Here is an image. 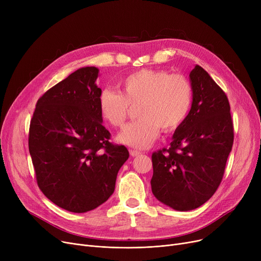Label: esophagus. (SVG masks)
Listing matches in <instances>:
<instances>
[{
    "label": "esophagus",
    "instance_id": "34e87169",
    "mask_svg": "<svg viewBox=\"0 0 261 261\" xmlns=\"http://www.w3.org/2000/svg\"><path fill=\"white\" fill-rule=\"evenodd\" d=\"M130 154L132 155V156H139L140 154H142V152H140V151H138V150H130Z\"/></svg>",
    "mask_w": 261,
    "mask_h": 261
}]
</instances>
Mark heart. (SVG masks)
<instances>
[{
	"mask_svg": "<svg viewBox=\"0 0 261 261\" xmlns=\"http://www.w3.org/2000/svg\"><path fill=\"white\" fill-rule=\"evenodd\" d=\"M119 93L110 89L98 97L99 112L110 125L122 127L130 108L140 119L128 125L117 140L127 146L144 149L159 136L160 129L172 132L188 116L194 100L190 81L183 75L162 70H140L120 79Z\"/></svg>",
	"mask_w": 261,
	"mask_h": 261,
	"instance_id": "heart-1",
	"label": "heart"
}]
</instances>
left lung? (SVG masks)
Here are the masks:
<instances>
[{"label": "left lung", "mask_w": 261, "mask_h": 261, "mask_svg": "<svg viewBox=\"0 0 261 261\" xmlns=\"http://www.w3.org/2000/svg\"><path fill=\"white\" fill-rule=\"evenodd\" d=\"M190 112L174 131L169 149L152 153L154 197L180 212L198 208L220 185L234 142L228 99L210 74L196 65Z\"/></svg>", "instance_id": "obj_1"}]
</instances>
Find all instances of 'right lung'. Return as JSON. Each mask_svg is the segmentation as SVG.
Masks as SVG:
<instances>
[{
  "mask_svg": "<svg viewBox=\"0 0 261 261\" xmlns=\"http://www.w3.org/2000/svg\"><path fill=\"white\" fill-rule=\"evenodd\" d=\"M98 73L95 66L81 67L50 88L31 120L29 148L38 186L72 213L92 211L111 197L129 158L125 146L110 143L101 123Z\"/></svg>",
  "mask_w": 261,
  "mask_h": 261,
  "instance_id": "add662e5",
  "label": "right lung"
}]
</instances>
